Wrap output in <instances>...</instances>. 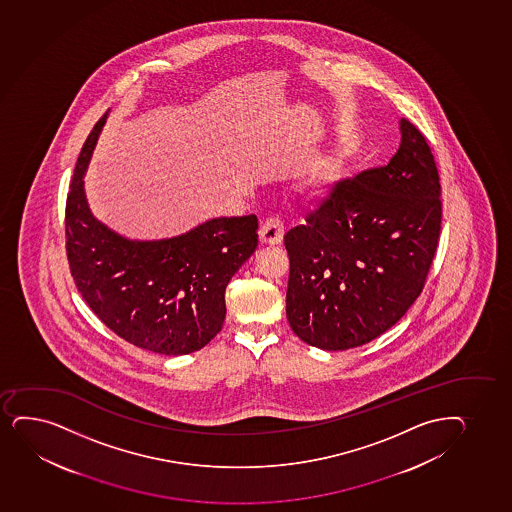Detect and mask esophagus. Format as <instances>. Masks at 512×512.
I'll return each instance as SVG.
<instances>
[{
    "label": "esophagus",
    "mask_w": 512,
    "mask_h": 512,
    "mask_svg": "<svg viewBox=\"0 0 512 512\" xmlns=\"http://www.w3.org/2000/svg\"><path fill=\"white\" fill-rule=\"evenodd\" d=\"M283 234H285V225L282 218L278 217L266 218L259 229V239L265 244H280Z\"/></svg>",
    "instance_id": "esophagus-1"
}]
</instances>
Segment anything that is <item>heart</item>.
<instances>
[{
	"mask_svg": "<svg viewBox=\"0 0 512 512\" xmlns=\"http://www.w3.org/2000/svg\"><path fill=\"white\" fill-rule=\"evenodd\" d=\"M333 177H335V172L331 167H326L324 171L319 172L316 179H314V184H316V188H324V186H328L331 181H333Z\"/></svg>",
	"mask_w": 512,
	"mask_h": 512,
	"instance_id": "1",
	"label": "heart"
}]
</instances>
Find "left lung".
<instances>
[{"label":"left lung","mask_w":512,"mask_h":512,"mask_svg":"<svg viewBox=\"0 0 512 512\" xmlns=\"http://www.w3.org/2000/svg\"><path fill=\"white\" fill-rule=\"evenodd\" d=\"M441 222L434 155L403 118L388 165L333 184L306 224L285 234L295 335L312 347L348 350L388 331L422 294Z\"/></svg>","instance_id":"8db88e82"}]
</instances>
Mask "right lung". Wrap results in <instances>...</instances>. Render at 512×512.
Wrapping results in <instances>:
<instances>
[{
  "label": "right lung",
  "instance_id": "obj_1",
  "mask_svg": "<svg viewBox=\"0 0 512 512\" xmlns=\"http://www.w3.org/2000/svg\"><path fill=\"white\" fill-rule=\"evenodd\" d=\"M95 123L66 196V256L71 277L95 316L123 340L164 355L205 347L222 329L225 288L258 246V217L213 218L164 241H128L90 213L83 193Z\"/></svg>",
  "mask_w": 512,
  "mask_h": 512
}]
</instances>
